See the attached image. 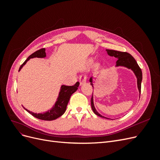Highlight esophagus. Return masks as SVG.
Here are the masks:
<instances>
[{
  "label": "esophagus",
  "mask_w": 160,
  "mask_h": 160,
  "mask_svg": "<svg viewBox=\"0 0 160 160\" xmlns=\"http://www.w3.org/2000/svg\"><path fill=\"white\" fill-rule=\"evenodd\" d=\"M86 80H87V76L85 75H81L79 77V82H80V85H83L86 83Z\"/></svg>",
  "instance_id": "34e87169"
}]
</instances>
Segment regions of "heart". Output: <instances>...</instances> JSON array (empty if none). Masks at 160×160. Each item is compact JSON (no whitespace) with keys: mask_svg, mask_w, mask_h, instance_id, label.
I'll return each instance as SVG.
<instances>
[{"mask_svg":"<svg viewBox=\"0 0 160 160\" xmlns=\"http://www.w3.org/2000/svg\"><path fill=\"white\" fill-rule=\"evenodd\" d=\"M98 67V65H97V67Z\"/></svg>","mask_w":160,"mask_h":160,"instance_id":"obj_1","label":"heart"}]
</instances>
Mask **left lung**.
I'll return each instance as SVG.
<instances>
[{"label":"left lung","instance_id":"left-lung-1","mask_svg":"<svg viewBox=\"0 0 160 160\" xmlns=\"http://www.w3.org/2000/svg\"><path fill=\"white\" fill-rule=\"evenodd\" d=\"M107 51L108 55L111 57H115L118 58V61L116 62V66H124L126 67L129 69H132L134 72L135 75L137 77L138 79V89L139 91V93H141V83L142 81V69H140L139 66L138 65V62L135 61L134 58L129 53L127 52H122V51H118L115 50H110V49H106ZM89 81L91 83V86L93 87V83H92V77H91ZM91 108L92 110L93 111V112L97 115L99 116L101 118H106L103 116L101 115L98 111H96L94 105H93V95H92L91 99ZM108 119V118H106Z\"/></svg>","mask_w":160,"mask_h":160}]
</instances>
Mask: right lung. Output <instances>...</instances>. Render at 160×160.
I'll list each match as a JSON object with an SVG mask.
<instances>
[{"mask_svg": "<svg viewBox=\"0 0 160 160\" xmlns=\"http://www.w3.org/2000/svg\"><path fill=\"white\" fill-rule=\"evenodd\" d=\"M46 57V52L45 49L44 48L41 49L33 52L29 57H28L27 60L23 62V63L21 65L20 68H19L18 71L21 69L23 65H25L26 62L29 60L31 58L34 57H38V58H43ZM79 85V82L77 81V83L72 86H66V85H62L61 88V91L59 93V96L57 99V102L55 105H54L52 109H51L50 111H47L46 113H34L31 111L26 109L28 113L31 114L34 117L42 119V120H45V121H51L53 119H56L58 118L61 117V116L63 114L67 108V105L68 104L71 95L75 93V92L78 89V87Z\"/></svg>", "mask_w": 160, "mask_h": 160, "instance_id": "1", "label": "right lung"}]
</instances>
